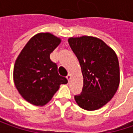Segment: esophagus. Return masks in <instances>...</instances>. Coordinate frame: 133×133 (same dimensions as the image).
<instances>
[{"label": "esophagus", "mask_w": 133, "mask_h": 133, "mask_svg": "<svg viewBox=\"0 0 133 133\" xmlns=\"http://www.w3.org/2000/svg\"><path fill=\"white\" fill-rule=\"evenodd\" d=\"M67 79H68V81L69 82L70 80H71V74H68V75H67Z\"/></svg>", "instance_id": "1"}]
</instances>
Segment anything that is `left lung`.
I'll list each match as a JSON object with an SVG mask.
<instances>
[{
  "mask_svg": "<svg viewBox=\"0 0 133 133\" xmlns=\"http://www.w3.org/2000/svg\"><path fill=\"white\" fill-rule=\"evenodd\" d=\"M68 41L79 61L83 75L82 93L75 95V100L85 110H97L106 105L118 90V57L112 48L96 37H70Z\"/></svg>",
  "mask_w": 133,
  "mask_h": 133,
  "instance_id": "8db88e82",
  "label": "left lung"
}]
</instances>
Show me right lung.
Instances as JSON below:
<instances>
[{"mask_svg": "<svg viewBox=\"0 0 133 133\" xmlns=\"http://www.w3.org/2000/svg\"><path fill=\"white\" fill-rule=\"evenodd\" d=\"M62 39L49 32L34 35L18 55L14 65V85L28 102L43 106L67 84L66 78L60 76L58 66L50 59L51 53Z\"/></svg>", "mask_w": 133, "mask_h": 133, "instance_id": "obj_1", "label": "right lung"}]
</instances>
